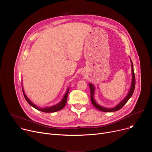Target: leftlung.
Here are the masks:
<instances>
[{
  "label": "left lung",
  "instance_id": "obj_1",
  "mask_svg": "<svg viewBox=\"0 0 152 152\" xmlns=\"http://www.w3.org/2000/svg\"><path fill=\"white\" fill-rule=\"evenodd\" d=\"M131 71H132V83H131V89L129 90V91L128 94V95L126 96L125 98H124L123 100L120 102L117 106H115V107L112 108V109H108V108H105L104 107H102L101 105H99L97 103H96V102L95 101L94 99V90L95 88L94 86L91 84L90 83L89 84V86H90V92H91V102L93 104V105L95 107L96 109H97L98 110H99L102 112H115L119 110L120 109H121L123 107L124 105L130 99V97L132 96L134 91V88H135V85H136V79H135V74L134 72V69H133V64L132 62L131 59Z\"/></svg>",
  "mask_w": 152,
  "mask_h": 152
}]
</instances>
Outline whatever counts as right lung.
Here are the masks:
<instances>
[{
	"label": "right lung",
	"instance_id": "add662e5",
	"mask_svg": "<svg viewBox=\"0 0 152 152\" xmlns=\"http://www.w3.org/2000/svg\"><path fill=\"white\" fill-rule=\"evenodd\" d=\"M69 89H67V90L66 93V94H64L63 98H62V101L58 103V104L55 105H53L51 107H46V108H40L39 107H37V105H35L34 103H32L29 99L28 98V97L26 96V95L25 94L24 90H23V88L22 87V90H23V94L24 96L25 97V99L26 100V101L28 102L32 107H33L34 108L37 109L39 111L43 112H46V113H51V112H57L59 111L60 110H61L62 109H63L64 107V106L67 102V96H68V93H69Z\"/></svg>",
	"mask_w": 152,
	"mask_h": 152
}]
</instances>
